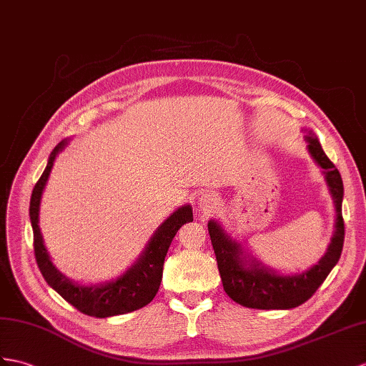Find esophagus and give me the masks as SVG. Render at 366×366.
<instances>
[{
	"label": "esophagus",
	"instance_id": "1",
	"mask_svg": "<svg viewBox=\"0 0 366 366\" xmlns=\"http://www.w3.org/2000/svg\"><path fill=\"white\" fill-rule=\"evenodd\" d=\"M220 204V199L217 197L214 192H207L203 194L202 197L199 199V208L203 212H212Z\"/></svg>",
	"mask_w": 366,
	"mask_h": 366
}]
</instances>
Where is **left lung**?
<instances>
[{"mask_svg": "<svg viewBox=\"0 0 366 366\" xmlns=\"http://www.w3.org/2000/svg\"><path fill=\"white\" fill-rule=\"evenodd\" d=\"M306 132L307 152L323 169L329 194L335 207V229L325 256L309 270L293 274H281L264 265L259 259L244 250L240 242L231 237L217 220L208 222L211 244L216 253L219 273L227 295L240 306L252 309H292L306 302L322 286L327 274L340 259L345 240L342 217L343 182L340 172L325 154L312 130Z\"/></svg>", "mask_w": 366, "mask_h": 366, "instance_id": "1", "label": "left lung"}]
</instances>
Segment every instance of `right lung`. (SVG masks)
<instances>
[{
	"mask_svg": "<svg viewBox=\"0 0 366 366\" xmlns=\"http://www.w3.org/2000/svg\"><path fill=\"white\" fill-rule=\"evenodd\" d=\"M68 142L69 139L60 141L51 152L46 169L39 178L37 184L34 186L29 204L35 259H37L43 278L61 298L66 300L71 306H74L85 315L107 318L144 307L154 300L159 289V284H162L164 257L177 231L186 222H192V207L191 204H183V207L175 209L157 228L144 247V250L138 256V259L116 280L92 284V286H84V284L68 280L52 264L46 247L43 244V236L39 227L40 202L44 186L48 183L56 157L68 146Z\"/></svg>",
	"mask_w": 366,
	"mask_h": 366,
	"instance_id": "add662e5",
	"label": "right lung"
}]
</instances>
